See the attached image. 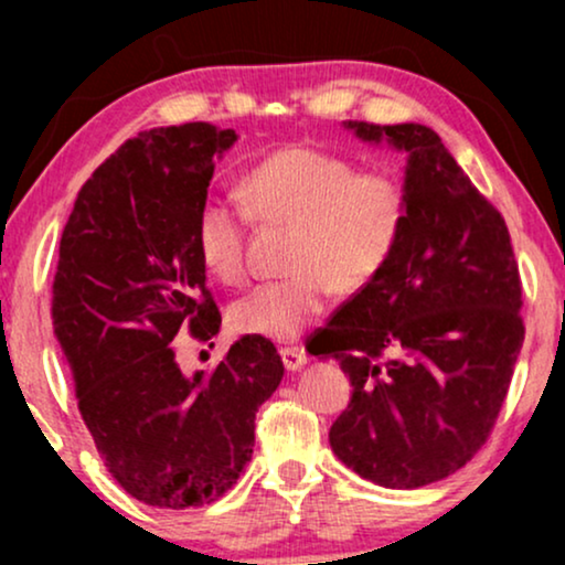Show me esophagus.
<instances>
[{"label":"esophagus","mask_w":565,"mask_h":565,"mask_svg":"<svg viewBox=\"0 0 565 565\" xmlns=\"http://www.w3.org/2000/svg\"><path fill=\"white\" fill-rule=\"evenodd\" d=\"M281 361L289 372H297V369L308 364V355H305V350L300 348H281Z\"/></svg>","instance_id":"1"}]
</instances>
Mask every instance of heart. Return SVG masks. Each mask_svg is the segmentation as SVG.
I'll use <instances>...</instances> for the list:
<instances>
[{"instance_id": "heart-1", "label": "heart", "mask_w": 565, "mask_h": 565, "mask_svg": "<svg viewBox=\"0 0 565 565\" xmlns=\"http://www.w3.org/2000/svg\"><path fill=\"white\" fill-rule=\"evenodd\" d=\"M238 201L206 196L193 223L204 268L223 284L246 276L249 220L291 225L287 278L246 291L231 305L233 332L291 340L319 319L334 289L359 291L393 260L408 217L406 188L382 170L327 148L291 142L265 153L238 183Z\"/></svg>"}]
</instances>
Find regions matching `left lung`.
Returning <instances> with one entry per match:
<instances>
[{"label": "left lung", "instance_id": "left-lung-1", "mask_svg": "<svg viewBox=\"0 0 565 565\" xmlns=\"http://www.w3.org/2000/svg\"><path fill=\"white\" fill-rule=\"evenodd\" d=\"M408 151V217L385 270L313 334L353 395L329 444L366 481L419 489L494 430L521 353V274L504 217L430 127L348 121Z\"/></svg>", "mask_w": 565, "mask_h": 565}]
</instances>
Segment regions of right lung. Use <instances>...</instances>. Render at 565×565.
Wrapping results in <instances>:
<instances>
[{
    "mask_svg": "<svg viewBox=\"0 0 565 565\" xmlns=\"http://www.w3.org/2000/svg\"><path fill=\"white\" fill-rule=\"evenodd\" d=\"M236 132L210 121L127 140L82 185L61 238L53 329L79 414L116 483L153 508L217 502L255 446V414L284 377L268 337L183 374L178 334L210 342L220 308L193 223Z\"/></svg>",
    "mask_w": 565,
    "mask_h": 565,
    "instance_id": "right-lung-1",
    "label": "right lung"
}]
</instances>
